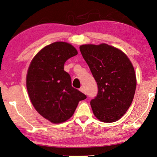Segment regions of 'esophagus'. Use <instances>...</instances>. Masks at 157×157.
Returning <instances> with one entry per match:
<instances>
[{"instance_id": "esophagus-1", "label": "esophagus", "mask_w": 157, "mask_h": 157, "mask_svg": "<svg viewBox=\"0 0 157 157\" xmlns=\"http://www.w3.org/2000/svg\"><path fill=\"white\" fill-rule=\"evenodd\" d=\"M79 90L81 91V92H82V93H85V90H84V88L83 87H81L79 89Z\"/></svg>"}]
</instances>
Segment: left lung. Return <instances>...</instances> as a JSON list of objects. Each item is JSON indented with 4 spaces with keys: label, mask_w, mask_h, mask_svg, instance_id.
I'll return each instance as SVG.
<instances>
[{
    "label": "left lung",
    "mask_w": 157,
    "mask_h": 157,
    "mask_svg": "<svg viewBox=\"0 0 157 157\" xmlns=\"http://www.w3.org/2000/svg\"><path fill=\"white\" fill-rule=\"evenodd\" d=\"M80 51L98 89L90 102L93 113L101 122H115L133 100L137 85L134 67L122 51L106 44H85Z\"/></svg>",
    "instance_id": "8db88e82"
}]
</instances>
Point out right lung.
<instances>
[{"mask_svg":"<svg viewBox=\"0 0 157 157\" xmlns=\"http://www.w3.org/2000/svg\"><path fill=\"white\" fill-rule=\"evenodd\" d=\"M78 54L71 44L56 42L43 48L31 62L26 88L31 103L42 117L55 124L72 116L79 101L87 96L72 86L64 63Z\"/></svg>","mask_w":157,"mask_h":157,"instance_id":"add662e5","label":"right lung"}]
</instances>
